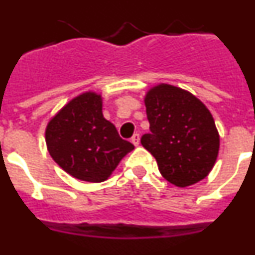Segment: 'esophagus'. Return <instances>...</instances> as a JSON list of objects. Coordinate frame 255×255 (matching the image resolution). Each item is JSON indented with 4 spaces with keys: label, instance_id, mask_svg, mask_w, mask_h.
I'll list each match as a JSON object with an SVG mask.
<instances>
[{
    "label": "esophagus",
    "instance_id": "obj_1",
    "mask_svg": "<svg viewBox=\"0 0 255 255\" xmlns=\"http://www.w3.org/2000/svg\"><path fill=\"white\" fill-rule=\"evenodd\" d=\"M131 143L134 144L135 147H136V145H139V143H140V135L139 134H134L131 136Z\"/></svg>",
    "mask_w": 255,
    "mask_h": 255
}]
</instances>
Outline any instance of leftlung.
I'll list each match as a JSON object with an SVG mask.
<instances>
[{
  "instance_id": "1",
  "label": "left lung",
  "mask_w": 255,
  "mask_h": 255,
  "mask_svg": "<svg viewBox=\"0 0 255 255\" xmlns=\"http://www.w3.org/2000/svg\"><path fill=\"white\" fill-rule=\"evenodd\" d=\"M144 102L150 132L140 143L155 158L162 176L179 188L203 180L220 148L208 108L191 93L168 84L152 88Z\"/></svg>"
}]
</instances>
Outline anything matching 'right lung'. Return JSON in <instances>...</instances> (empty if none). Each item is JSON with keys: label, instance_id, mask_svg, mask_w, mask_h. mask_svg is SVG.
I'll list each match as a JSON object with an SVG mask.
<instances>
[{"label": "right lung", "instance_id": "obj_1", "mask_svg": "<svg viewBox=\"0 0 255 255\" xmlns=\"http://www.w3.org/2000/svg\"><path fill=\"white\" fill-rule=\"evenodd\" d=\"M51 157L78 180L102 182L134 149L102 114V97L87 92L70 101L47 125Z\"/></svg>", "mask_w": 255, "mask_h": 255}]
</instances>
